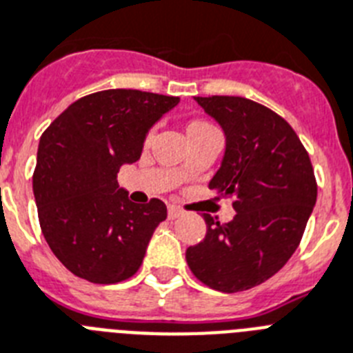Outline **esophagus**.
Segmentation results:
<instances>
[{
    "label": "esophagus",
    "instance_id": "obj_1",
    "mask_svg": "<svg viewBox=\"0 0 353 353\" xmlns=\"http://www.w3.org/2000/svg\"><path fill=\"white\" fill-rule=\"evenodd\" d=\"M183 212H181V208H177V206H168V219H176V217H179L181 216Z\"/></svg>",
    "mask_w": 353,
    "mask_h": 353
}]
</instances>
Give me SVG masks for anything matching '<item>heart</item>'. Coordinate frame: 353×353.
I'll list each match as a JSON object with an SVG mask.
<instances>
[{
    "label": "heart",
    "mask_w": 353,
    "mask_h": 353,
    "mask_svg": "<svg viewBox=\"0 0 353 353\" xmlns=\"http://www.w3.org/2000/svg\"><path fill=\"white\" fill-rule=\"evenodd\" d=\"M210 130H217L210 121H205V119H194L186 125V134L188 137L190 136H197V134H205V132H210ZM152 137V130L147 132V136H145V141H148Z\"/></svg>",
    "instance_id": "1"
}]
</instances>
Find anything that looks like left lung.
I'll return each mask as SVG.
<instances>
[{"label":"left lung","mask_w":353,"mask_h":353,"mask_svg":"<svg viewBox=\"0 0 353 353\" xmlns=\"http://www.w3.org/2000/svg\"><path fill=\"white\" fill-rule=\"evenodd\" d=\"M225 130L226 152L210 188L232 197L230 223L205 214L186 263L203 285L234 294L265 283L299 246L317 199L310 156L290 123L239 96L196 97Z\"/></svg>","instance_id":"obj_1"}]
</instances>
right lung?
<instances>
[{
  "label": "right lung",
  "instance_id": "add662e5",
  "mask_svg": "<svg viewBox=\"0 0 353 353\" xmlns=\"http://www.w3.org/2000/svg\"><path fill=\"white\" fill-rule=\"evenodd\" d=\"M177 103L132 88L101 90L74 101L41 134L32 176L37 217L74 276L114 285L139 270L167 206L156 197L132 203L116 176L139 159L148 128Z\"/></svg>",
  "mask_w": 353,
  "mask_h": 353
}]
</instances>
